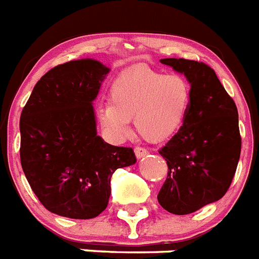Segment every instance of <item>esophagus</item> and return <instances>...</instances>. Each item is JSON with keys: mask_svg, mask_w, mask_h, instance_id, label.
I'll list each match as a JSON object with an SVG mask.
<instances>
[{"mask_svg": "<svg viewBox=\"0 0 259 259\" xmlns=\"http://www.w3.org/2000/svg\"><path fill=\"white\" fill-rule=\"evenodd\" d=\"M148 154V151L146 148H143V147H136L135 148V155L136 158H143V156H146Z\"/></svg>", "mask_w": 259, "mask_h": 259, "instance_id": "1", "label": "esophagus"}]
</instances>
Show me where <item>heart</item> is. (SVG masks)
I'll list each match as a JSON object with an SVG mask.
<instances>
[{"instance_id":"1","label":"heart","mask_w":259,"mask_h":259,"mask_svg":"<svg viewBox=\"0 0 259 259\" xmlns=\"http://www.w3.org/2000/svg\"><path fill=\"white\" fill-rule=\"evenodd\" d=\"M111 103L99 108V120L116 139L136 131L151 143L172 139L187 120L192 100L191 84L183 74L135 65L121 72L109 90Z\"/></svg>"}]
</instances>
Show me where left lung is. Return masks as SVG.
Here are the masks:
<instances>
[{
  "mask_svg": "<svg viewBox=\"0 0 259 259\" xmlns=\"http://www.w3.org/2000/svg\"><path fill=\"white\" fill-rule=\"evenodd\" d=\"M160 63L185 74L192 100L183 128L159 150L168 174L158 200L171 214H191L221 199L230 187L241 155L238 109L204 63L186 59Z\"/></svg>",
  "mask_w": 259,
  "mask_h": 259,
  "instance_id": "obj_1",
  "label": "left lung"
}]
</instances>
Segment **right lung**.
Returning <instances> with one entry per match:
<instances>
[{"instance_id":"add662e5","label":"right lung","mask_w":259,"mask_h":259,"mask_svg":"<svg viewBox=\"0 0 259 259\" xmlns=\"http://www.w3.org/2000/svg\"><path fill=\"white\" fill-rule=\"evenodd\" d=\"M109 68L92 59L52 68L37 81L20 119L24 174L53 214L91 219L103 212L111 177L135 164L134 150L97 135L94 100Z\"/></svg>"}]
</instances>
